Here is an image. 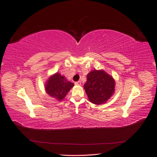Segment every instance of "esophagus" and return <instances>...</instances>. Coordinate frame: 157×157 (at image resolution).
<instances>
[{"label": "esophagus", "instance_id": "obj_1", "mask_svg": "<svg viewBox=\"0 0 157 157\" xmlns=\"http://www.w3.org/2000/svg\"><path fill=\"white\" fill-rule=\"evenodd\" d=\"M75 85H78V86H80V85H81V82H80V81L75 82Z\"/></svg>", "mask_w": 157, "mask_h": 157}]
</instances>
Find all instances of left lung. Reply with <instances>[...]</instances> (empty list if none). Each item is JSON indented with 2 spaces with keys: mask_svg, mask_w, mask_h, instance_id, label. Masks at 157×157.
<instances>
[{
  "mask_svg": "<svg viewBox=\"0 0 157 157\" xmlns=\"http://www.w3.org/2000/svg\"><path fill=\"white\" fill-rule=\"evenodd\" d=\"M113 77L103 71L94 70L87 75V81L84 85L89 100L99 105L106 102L111 97L115 89Z\"/></svg>",
  "mask_w": 157,
  "mask_h": 157,
  "instance_id": "1",
  "label": "left lung"
}]
</instances>
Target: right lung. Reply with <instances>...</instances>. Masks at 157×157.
<instances>
[{
    "label": "right lung",
    "instance_id": "add662e5",
    "mask_svg": "<svg viewBox=\"0 0 157 157\" xmlns=\"http://www.w3.org/2000/svg\"><path fill=\"white\" fill-rule=\"evenodd\" d=\"M73 86V83L67 81L59 73H56L47 82L46 90L50 96L61 101Z\"/></svg>",
    "mask_w": 157,
    "mask_h": 157
}]
</instances>
